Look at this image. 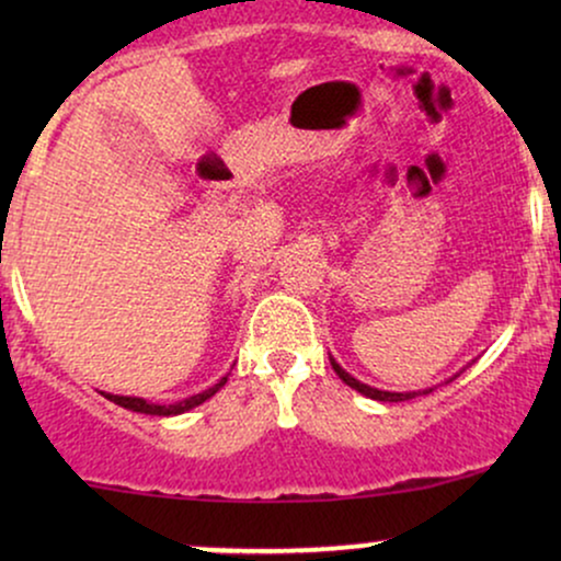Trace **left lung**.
<instances>
[{
    "instance_id": "obj_1",
    "label": "left lung",
    "mask_w": 561,
    "mask_h": 561,
    "mask_svg": "<svg viewBox=\"0 0 561 561\" xmlns=\"http://www.w3.org/2000/svg\"><path fill=\"white\" fill-rule=\"evenodd\" d=\"M330 364H332V369L337 371V377L343 379L345 385H351L353 390H358L362 392V396H366V398H371V401H382V403H401V401H411V398H416V396H427L430 390L433 388H427V390H409V392H392V390H377V388H371V385H364V382H358L356 377H351L347 375V371L343 369V366H340L337 362H334V358L330 356ZM456 377V375H454ZM450 377V379H454ZM448 379V382H450Z\"/></svg>"
}]
</instances>
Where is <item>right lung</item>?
I'll return each mask as SVG.
<instances>
[{"label": "right lung", "instance_id": "obj_1", "mask_svg": "<svg viewBox=\"0 0 561 561\" xmlns=\"http://www.w3.org/2000/svg\"><path fill=\"white\" fill-rule=\"evenodd\" d=\"M227 379H229V375L218 379L214 388L197 392V396H190V398H184V401H176V403H150V401H145V398H137V396H113V392H102V396H105L107 401L124 405V409H128V411H139V414L176 416V414H184V411L195 409V405H199V403H205V401H208V398H214L216 392L221 390L224 385H227Z\"/></svg>", "mask_w": 561, "mask_h": 561}]
</instances>
